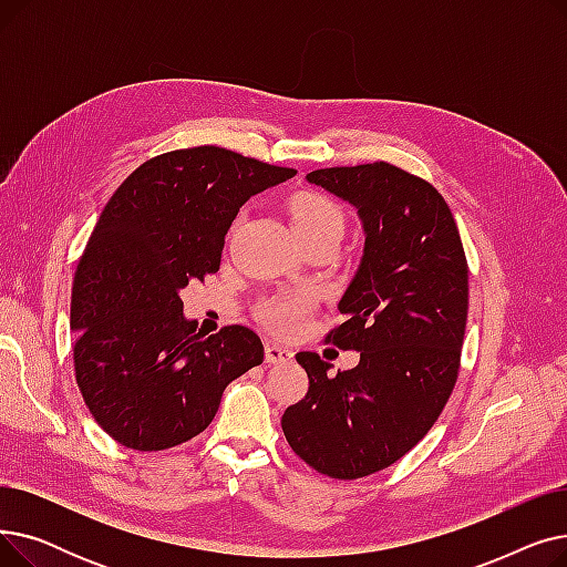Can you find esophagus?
<instances>
[{
    "instance_id": "1",
    "label": "esophagus",
    "mask_w": 567,
    "mask_h": 567,
    "mask_svg": "<svg viewBox=\"0 0 567 567\" xmlns=\"http://www.w3.org/2000/svg\"><path fill=\"white\" fill-rule=\"evenodd\" d=\"M264 353H266V363H289L293 359V351L291 349L280 347L276 342H268Z\"/></svg>"
}]
</instances>
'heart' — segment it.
<instances>
[{
  "mask_svg": "<svg viewBox=\"0 0 567 567\" xmlns=\"http://www.w3.org/2000/svg\"><path fill=\"white\" fill-rule=\"evenodd\" d=\"M291 223L299 236L315 234L321 229H333V227L344 229V218L340 208L336 206V202H331L329 197H323L319 193H299L291 199ZM308 306H310V299L303 293L282 296V299L266 301L259 308V317L268 329L287 336L299 329L308 312Z\"/></svg>",
  "mask_w": 567,
  "mask_h": 567,
  "instance_id": "obj_1",
  "label": "heart"
}]
</instances>
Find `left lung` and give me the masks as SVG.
<instances>
[{
  "label": "left lung",
  "mask_w": 567,
  "mask_h": 567,
  "mask_svg": "<svg viewBox=\"0 0 567 567\" xmlns=\"http://www.w3.org/2000/svg\"><path fill=\"white\" fill-rule=\"evenodd\" d=\"M308 184L349 202L365 246L329 333L361 351L331 374L312 351L296 353L310 389L287 406L282 432L315 471L340 481L395 464L449 402L468 310V266L449 204L434 186L391 163L315 169Z\"/></svg>",
  "instance_id": "8db88e82"
}]
</instances>
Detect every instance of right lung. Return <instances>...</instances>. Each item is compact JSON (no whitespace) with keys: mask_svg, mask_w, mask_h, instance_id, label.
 I'll return each mask as SVG.
<instances>
[{"mask_svg":"<svg viewBox=\"0 0 567 567\" xmlns=\"http://www.w3.org/2000/svg\"><path fill=\"white\" fill-rule=\"evenodd\" d=\"M293 174L229 148L193 146L142 163L114 190L71 296L75 379L114 441L152 453L197 436L227 385L264 361L246 326L197 333L182 289L218 271L238 208Z\"/></svg>","mask_w":567,"mask_h":567,"instance_id":"obj_1","label":"right lung"}]
</instances>
